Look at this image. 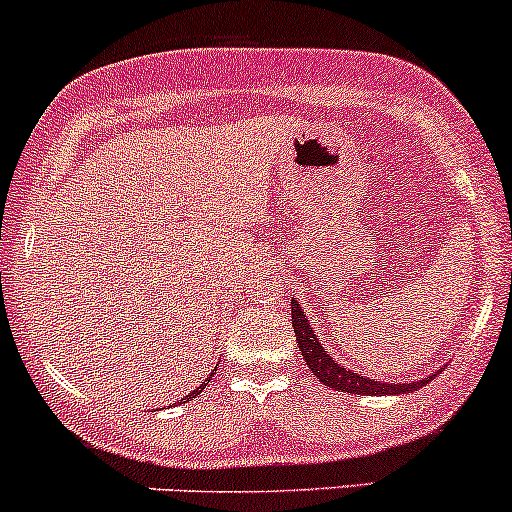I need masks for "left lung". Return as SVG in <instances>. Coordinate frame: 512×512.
Here are the masks:
<instances>
[{
  "instance_id": "1",
  "label": "left lung",
  "mask_w": 512,
  "mask_h": 512,
  "mask_svg": "<svg viewBox=\"0 0 512 512\" xmlns=\"http://www.w3.org/2000/svg\"><path fill=\"white\" fill-rule=\"evenodd\" d=\"M292 329H295L297 336V346H300L304 363L309 365V370L314 372L319 382H324L326 387L338 389V392H350V394H406V392H416V389L426 387V384L433 380V375L423 377L418 382H409V384H384V382H375L370 377H360L358 372L348 370V367L338 365L336 360L326 353V348L321 346L317 333L312 331L309 321L304 319L302 307L292 300Z\"/></svg>"
}]
</instances>
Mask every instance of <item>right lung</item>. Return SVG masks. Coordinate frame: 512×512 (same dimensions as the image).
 Instances as JSON below:
<instances>
[{
  "label": "right lung",
  "instance_id": "1",
  "mask_svg": "<svg viewBox=\"0 0 512 512\" xmlns=\"http://www.w3.org/2000/svg\"><path fill=\"white\" fill-rule=\"evenodd\" d=\"M212 375H215V372H212ZM212 375H210V377H212ZM208 382H210V380H205L203 384H200V387H198V389H193V392L186 396V401H188V399H195V396H198L200 392H203V389H205V387H208ZM181 401H183V399H181Z\"/></svg>",
  "mask_w": 512,
  "mask_h": 512
}]
</instances>
